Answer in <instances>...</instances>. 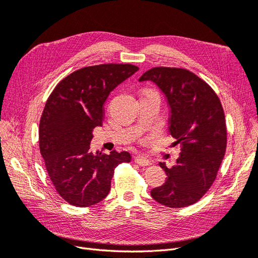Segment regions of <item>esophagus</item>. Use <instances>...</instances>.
I'll use <instances>...</instances> for the list:
<instances>
[{
  "label": "esophagus",
  "instance_id": "1",
  "mask_svg": "<svg viewBox=\"0 0 258 258\" xmlns=\"http://www.w3.org/2000/svg\"><path fill=\"white\" fill-rule=\"evenodd\" d=\"M135 162L138 163V165L141 167H147V166L152 165V161L150 159L141 157V156H137V157H135Z\"/></svg>",
  "mask_w": 258,
  "mask_h": 258
}]
</instances>
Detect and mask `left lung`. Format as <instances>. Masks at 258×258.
<instances>
[{
    "instance_id": "8db88e82",
    "label": "left lung",
    "mask_w": 258,
    "mask_h": 258,
    "mask_svg": "<svg viewBox=\"0 0 258 258\" xmlns=\"http://www.w3.org/2000/svg\"><path fill=\"white\" fill-rule=\"evenodd\" d=\"M153 82L170 107L169 132L181 144L176 165L159 162L166 182L152 189L160 205L183 208L197 202L216 177L227 144L225 115L214 90L188 70L154 68L139 82Z\"/></svg>"
}]
</instances>
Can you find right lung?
I'll use <instances>...</instances> for the list:
<instances>
[{"label": "right lung", "instance_id": "1", "mask_svg": "<svg viewBox=\"0 0 258 258\" xmlns=\"http://www.w3.org/2000/svg\"><path fill=\"white\" fill-rule=\"evenodd\" d=\"M139 70L132 64H100L77 70L50 93L40 121V151L57 192L70 205L89 207L111 189L115 168L128 152L90 151L92 130L102 126L108 95Z\"/></svg>", "mask_w": 258, "mask_h": 258}]
</instances>
